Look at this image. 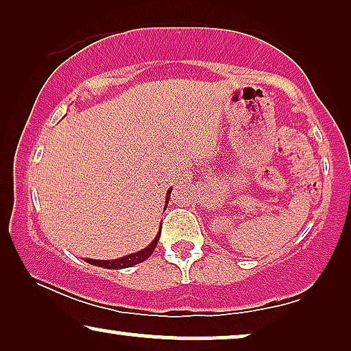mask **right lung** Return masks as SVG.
Masks as SVG:
<instances>
[{"label": "right lung", "mask_w": 351, "mask_h": 351, "mask_svg": "<svg viewBox=\"0 0 351 351\" xmlns=\"http://www.w3.org/2000/svg\"><path fill=\"white\" fill-rule=\"evenodd\" d=\"M169 196H171V193L166 196V204H167V201H169ZM160 234H161V227H160V232H158V234H156V238L153 239V241L148 244L145 249H142V251H138L136 254H129V256H126V257L114 258V261H95V258H86V262L90 263V265L112 268V270H117V268L132 267V265H136V263L147 261V258L152 256L153 251H155L156 244H158V239H160Z\"/></svg>", "instance_id": "obj_1"}]
</instances>
